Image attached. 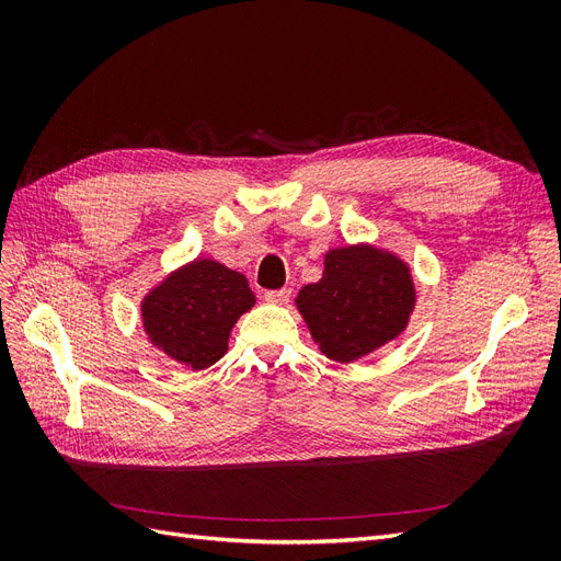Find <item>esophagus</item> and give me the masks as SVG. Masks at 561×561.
I'll return each mask as SVG.
<instances>
[{
  "mask_svg": "<svg viewBox=\"0 0 561 561\" xmlns=\"http://www.w3.org/2000/svg\"><path fill=\"white\" fill-rule=\"evenodd\" d=\"M264 299L268 304H285L287 299H290V290H287V287H280V290H266Z\"/></svg>",
  "mask_w": 561,
  "mask_h": 561,
  "instance_id": "1",
  "label": "esophagus"
}]
</instances>
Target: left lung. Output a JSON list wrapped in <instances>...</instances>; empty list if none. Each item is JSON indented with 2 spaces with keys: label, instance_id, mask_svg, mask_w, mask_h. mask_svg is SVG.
I'll return each instance as SVG.
<instances>
[{
  "label": "left lung",
  "instance_id": "left-lung-1",
  "mask_svg": "<svg viewBox=\"0 0 561 561\" xmlns=\"http://www.w3.org/2000/svg\"><path fill=\"white\" fill-rule=\"evenodd\" d=\"M297 307L320 351L336 363H353L404 330L414 309V285L393 254L332 250L325 274L301 287Z\"/></svg>",
  "mask_w": 561,
  "mask_h": 561
}]
</instances>
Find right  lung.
I'll list each match as a JSON object with an SVG mask.
<instances>
[{"label":"right lung","mask_w":561,"mask_h":561,"mask_svg":"<svg viewBox=\"0 0 561 561\" xmlns=\"http://www.w3.org/2000/svg\"><path fill=\"white\" fill-rule=\"evenodd\" d=\"M252 304L245 276L213 260H196L145 299V330L178 363L206 369L227 353L233 322Z\"/></svg>","instance_id":"right-lung-1"}]
</instances>
